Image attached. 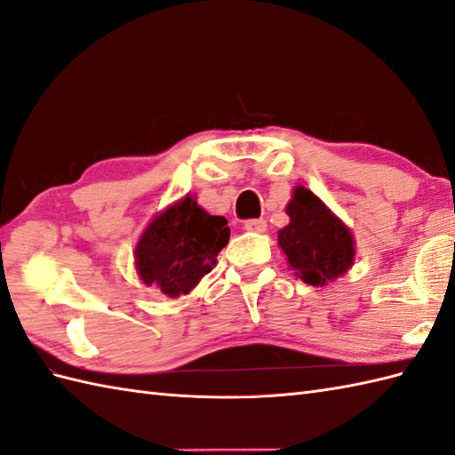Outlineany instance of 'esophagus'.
<instances>
[{
	"instance_id": "1",
	"label": "esophagus",
	"mask_w": 455,
	"mask_h": 455,
	"mask_svg": "<svg viewBox=\"0 0 455 455\" xmlns=\"http://www.w3.org/2000/svg\"><path fill=\"white\" fill-rule=\"evenodd\" d=\"M244 228L250 232H263L267 228V223L263 219H248L244 220Z\"/></svg>"
}]
</instances>
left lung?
Masks as SVG:
<instances>
[{
	"instance_id": "left-lung-1",
	"label": "left lung",
	"mask_w": 455,
	"mask_h": 455,
	"mask_svg": "<svg viewBox=\"0 0 455 455\" xmlns=\"http://www.w3.org/2000/svg\"><path fill=\"white\" fill-rule=\"evenodd\" d=\"M291 223L279 230V246L297 275L314 287L343 275L355 259L353 236L310 189L299 186L287 205Z\"/></svg>"
}]
</instances>
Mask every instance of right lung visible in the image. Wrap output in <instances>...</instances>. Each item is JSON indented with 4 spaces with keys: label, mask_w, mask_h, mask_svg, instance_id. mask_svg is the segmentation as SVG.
Segmentation results:
<instances>
[{
    "label": "right lung",
    "mask_w": 455,
    "mask_h": 455,
    "mask_svg": "<svg viewBox=\"0 0 455 455\" xmlns=\"http://www.w3.org/2000/svg\"><path fill=\"white\" fill-rule=\"evenodd\" d=\"M225 217L209 215L186 196L147 227L135 248L137 273L168 297L188 294L217 263L230 228Z\"/></svg>",
    "instance_id": "add662e5"
}]
</instances>
